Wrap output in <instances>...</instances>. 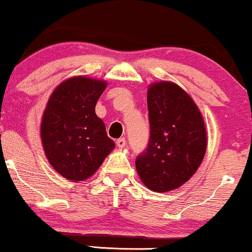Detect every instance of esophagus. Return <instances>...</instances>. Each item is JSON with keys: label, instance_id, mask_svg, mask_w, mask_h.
Segmentation results:
<instances>
[{"label": "esophagus", "instance_id": "34e87169", "mask_svg": "<svg viewBox=\"0 0 252 252\" xmlns=\"http://www.w3.org/2000/svg\"><path fill=\"white\" fill-rule=\"evenodd\" d=\"M116 144H117L118 148H124V147H126V138H120V140H117Z\"/></svg>", "mask_w": 252, "mask_h": 252}]
</instances>
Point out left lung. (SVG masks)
<instances>
[{
    "mask_svg": "<svg viewBox=\"0 0 252 252\" xmlns=\"http://www.w3.org/2000/svg\"><path fill=\"white\" fill-rule=\"evenodd\" d=\"M150 138L136 158L144 186L166 193L182 186L204 160L207 134L202 114L192 97L172 82L152 83L147 91Z\"/></svg>",
    "mask_w": 252,
    "mask_h": 252,
    "instance_id": "8db88e82",
    "label": "left lung"
}]
</instances>
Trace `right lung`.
<instances>
[{"mask_svg": "<svg viewBox=\"0 0 252 252\" xmlns=\"http://www.w3.org/2000/svg\"><path fill=\"white\" fill-rule=\"evenodd\" d=\"M106 85L91 77H71L54 89L46 104L40 124L43 152L53 169L72 182L94 175L115 148L94 111Z\"/></svg>", "mask_w": 252, "mask_h": 252, "instance_id": "right-lung-1", "label": "right lung"}]
</instances>
